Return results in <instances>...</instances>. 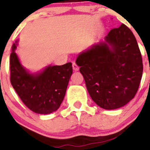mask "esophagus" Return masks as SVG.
<instances>
[{"instance_id": "34e87169", "label": "esophagus", "mask_w": 150, "mask_h": 150, "mask_svg": "<svg viewBox=\"0 0 150 150\" xmlns=\"http://www.w3.org/2000/svg\"><path fill=\"white\" fill-rule=\"evenodd\" d=\"M72 67H73V69L75 71H78V69H79V67H78V66L75 63L72 64Z\"/></svg>"}]
</instances>
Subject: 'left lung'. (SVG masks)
<instances>
[{"label": "left lung", "mask_w": 150, "mask_h": 150, "mask_svg": "<svg viewBox=\"0 0 150 150\" xmlns=\"http://www.w3.org/2000/svg\"><path fill=\"white\" fill-rule=\"evenodd\" d=\"M76 64L89 96L101 108L124 107L138 92L142 57L133 33L124 23L111 29L104 42L81 53Z\"/></svg>", "instance_id": "left-lung-1"}]
</instances>
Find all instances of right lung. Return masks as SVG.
Masks as SVG:
<instances>
[{
	"label": "right lung",
	"mask_w": 150,
	"mask_h": 150,
	"mask_svg": "<svg viewBox=\"0 0 150 150\" xmlns=\"http://www.w3.org/2000/svg\"><path fill=\"white\" fill-rule=\"evenodd\" d=\"M10 54V81L23 103L38 114H50L59 108L72 74V63L49 66L42 72L30 74L22 67L15 52Z\"/></svg>",
	"instance_id": "right-lung-1"
}]
</instances>
